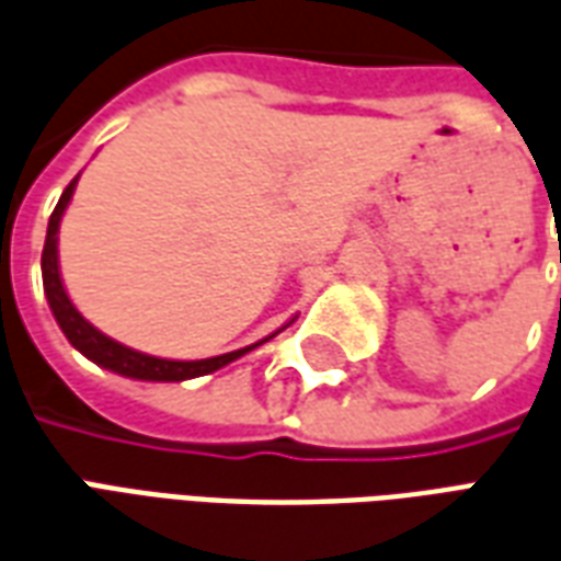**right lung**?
<instances>
[{
    "label": "right lung",
    "instance_id": "1",
    "mask_svg": "<svg viewBox=\"0 0 561 561\" xmlns=\"http://www.w3.org/2000/svg\"><path fill=\"white\" fill-rule=\"evenodd\" d=\"M75 185H78V176L66 185V192L59 197V204L50 213V221H47V240H44L42 252V276H44V294H47V304L54 309L56 324L62 328V333L68 336V342L78 348L80 354H87L90 360H95L104 369H114L119 376L140 378V381H185V378L207 376L213 369H221L225 364H231L237 357H243L245 352H252L257 345H249V348H240V352L219 354V357H209V360H161V357H149V354L131 352L119 342L107 340L104 333L92 328L87 318L80 316L75 304L68 300L66 288H62V279H59V261H56V231H59V219L66 213L68 201L75 195ZM276 336V333H273ZM270 340V336H267ZM264 340V342H267Z\"/></svg>",
    "mask_w": 561,
    "mask_h": 561
}]
</instances>
